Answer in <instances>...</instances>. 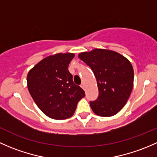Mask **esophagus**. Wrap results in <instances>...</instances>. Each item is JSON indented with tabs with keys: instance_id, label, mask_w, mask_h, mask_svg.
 <instances>
[{
	"instance_id": "1",
	"label": "esophagus",
	"mask_w": 157,
	"mask_h": 157,
	"mask_svg": "<svg viewBox=\"0 0 157 157\" xmlns=\"http://www.w3.org/2000/svg\"><path fill=\"white\" fill-rule=\"evenodd\" d=\"M81 87H82V88H83V89H85V83H82V85H81Z\"/></svg>"
}]
</instances>
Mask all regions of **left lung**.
<instances>
[{
    "instance_id": "left-lung-1",
    "label": "left lung",
    "mask_w": 157,
    "mask_h": 157,
    "mask_svg": "<svg viewBox=\"0 0 157 157\" xmlns=\"http://www.w3.org/2000/svg\"><path fill=\"white\" fill-rule=\"evenodd\" d=\"M79 58L93 71L99 95L90 106L95 114L112 116L123 108L133 88L134 70L123 56L112 51L95 49L81 53Z\"/></svg>"
}]
</instances>
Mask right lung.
Masks as SVG:
<instances>
[{
  "mask_svg": "<svg viewBox=\"0 0 157 157\" xmlns=\"http://www.w3.org/2000/svg\"><path fill=\"white\" fill-rule=\"evenodd\" d=\"M74 56L70 53L48 56L29 72V91L38 108L48 117H71L77 103L85 96L83 89L73 82L68 69Z\"/></svg>",
  "mask_w": 157,
  "mask_h": 157,
  "instance_id": "add662e5",
  "label": "right lung"
}]
</instances>
